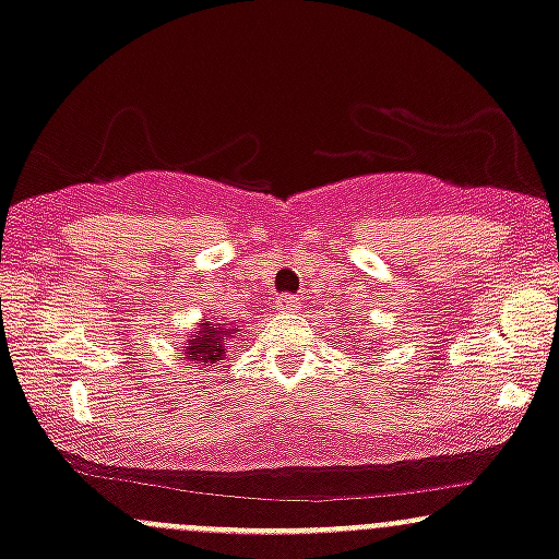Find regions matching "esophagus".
<instances>
[{
	"mask_svg": "<svg viewBox=\"0 0 559 559\" xmlns=\"http://www.w3.org/2000/svg\"><path fill=\"white\" fill-rule=\"evenodd\" d=\"M297 305H299V299L292 297V294H284V297L275 299V310L278 312H294L297 310Z\"/></svg>",
	"mask_w": 559,
	"mask_h": 559,
	"instance_id": "esophagus-1",
	"label": "esophagus"
}]
</instances>
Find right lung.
<instances>
[{
    "mask_svg": "<svg viewBox=\"0 0 559 559\" xmlns=\"http://www.w3.org/2000/svg\"><path fill=\"white\" fill-rule=\"evenodd\" d=\"M228 326L230 323H212V318H204L201 329L193 331V340H188V358L201 366L223 360V342L225 336L233 334V329Z\"/></svg>",
    "mask_w": 559,
    "mask_h": 559,
    "instance_id": "add662e5",
    "label": "right lung"
}]
</instances>
